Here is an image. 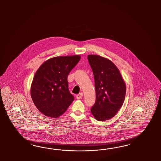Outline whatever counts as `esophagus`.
Returning <instances> with one entry per match:
<instances>
[{"instance_id": "34e87169", "label": "esophagus", "mask_w": 161, "mask_h": 161, "mask_svg": "<svg viewBox=\"0 0 161 161\" xmlns=\"http://www.w3.org/2000/svg\"><path fill=\"white\" fill-rule=\"evenodd\" d=\"M83 96V93H79L77 95V96H76V97L77 99H80V98H82Z\"/></svg>"}]
</instances>
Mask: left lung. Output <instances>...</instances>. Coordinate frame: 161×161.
I'll return each mask as SVG.
<instances>
[{
  "label": "left lung",
  "instance_id": "left-lung-1",
  "mask_svg": "<svg viewBox=\"0 0 161 161\" xmlns=\"http://www.w3.org/2000/svg\"><path fill=\"white\" fill-rule=\"evenodd\" d=\"M96 89V103L91 112L98 121L114 117L122 107L126 96V84L119 69L110 59L88 55Z\"/></svg>",
  "mask_w": 161,
  "mask_h": 161
}]
</instances>
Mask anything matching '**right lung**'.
Listing matches in <instances>:
<instances>
[{
  "label": "right lung",
  "instance_id": "right-lung-1",
  "mask_svg": "<svg viewBox=\"0 0 161 161\" xmlns=\"http://www.w3.org/2000/svg\"><path fill=\"white\" fill-rule=\"evenodd\" d=\"M80 58L78 55L53 57L45 61L35 74L31 95L36 107L45 116L59 117L73 102L67 77Z\"/></svg>",
  "mask_w": 161,
  "mask_h": 161
}]
</instances>
